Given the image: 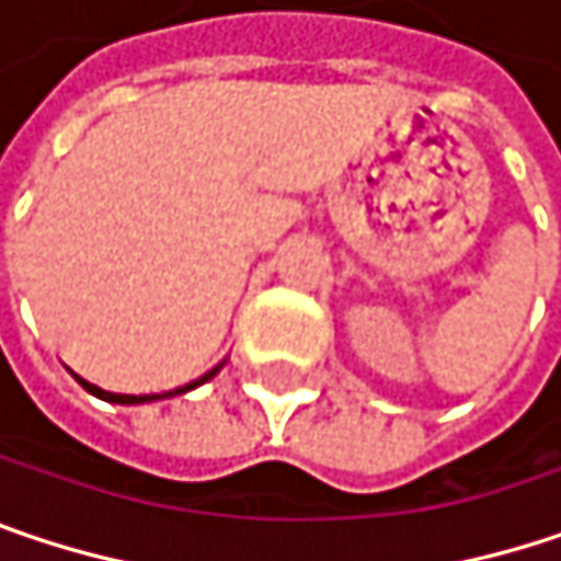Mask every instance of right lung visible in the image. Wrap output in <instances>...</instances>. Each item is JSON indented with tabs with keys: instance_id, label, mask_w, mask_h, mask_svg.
Segmentation results:
<instances>
[{
	"instance_id": "obj_1",
	"label": "right lung",
	"mask_w": 561,
	"mask_h": 561,
	"mask_svg": "<svg viewBox=\"0 0 561 561\" xmlns=\"http://www.w3.org/2000/svg\"><path fill=\"white\" fill-rule=\"evenodd\" d=\"M221 366L225 363H218L215 369H208L205 376H198L195 382L188 385H179V388H173V391H163V394H115V391H105V388H99V385L85 382V379H79L77 382L89 391V394H95V398H102V401H112V404H147V401H160V398H173V394H185V391H192V388H198V385H205L208 379H215L218 373H221Z\"/></svg>"
}]
</instances>
